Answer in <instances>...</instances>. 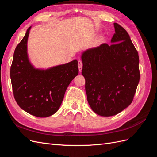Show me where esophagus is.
<instances>
[{
    "label": "esophagus",
    "instance_id": "34e87169",
    "mask_svg": "<svg viewBox=\"0 0 157 157\" xmlns=\"http://www.w3.org/2000/svg\"><path fill=\"white\" fill-rule=\"evenodd\" d=\"M78 70L80 72H81L82 69V62L81 60H78Z\"/></svg>",
    "mask_w": 157,
    "mask_h": 157
}]
</instances>
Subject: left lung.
<instances>
[{"label": "left lung", "instance_id": "obj_1", "mask_svg": "<svg viewBox=\"0 0 157 157\" xmlns=\"http://www.w3.org/2000/svg\"><path fill=\"white\" fill-rule=\"evenodd\" d=\"M114 27L111 44L89 48L81 56L88 102L102 117L115 115L130 105L140 78L138 53L129 35L118 23Z\"/></svg>", "mask_w": 157, "mask_h": 157}]
</instances>
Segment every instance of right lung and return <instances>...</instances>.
Returning a JSON list of instances; mask_svg holds the SVG:
<instances>
[{
  "label": "right lung",
  "instance_id": "right-lung-1",
  "mask_svg": "<svg viewBox=\"0 0 157 157\" xmlns=\"http://www.w3.org/2000/svg\"><path fill=\"white\" fill-rule=\"evenodd\" d=\"M31 27L14 51L10 68L13 96L23 110L37 117H48L59 109L66 90L78 74V61L36 69L29 59L27 40Z\"/></svg>",
  "mask_w": 157,
  "mask_h": 157
}]
</instances>
